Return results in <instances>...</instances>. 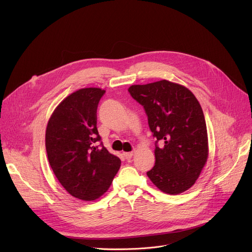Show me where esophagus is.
Wrapping results in <instances>:
<instances>
[{"mask_svg":"<svg viewBox=\"0 0 252 252\" xmlns=\"http://www.w3.org/2000/svg\"><path fill=\"white\" fill-rule=\"evenodd\" d=\"M123 155L125 156L126 159H131V158H132V156L134 155V153L133 152H128V153H123Z\"/></svg>","mask_w":252,"mask_h":252,"instance_id":"34e87169","label":"esophagus"}]
</instances>
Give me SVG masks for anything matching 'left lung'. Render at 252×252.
I'll use <instances>...</instances> for the list:
<instances>
[{
    "label": "left lung",
    "mask_w": 252,
    "mask_h": 252,
    "mask_svg": "<svg viewBox=\"0 0 252 252\" xmlns=\"http://www.w3.org/2000/svg\"><path fill=\"white\" fill-rule=\"evenodd\" d=\"M128 91L143 105L154 136L156 163L147 172L165 194L178 195L193 187L208 159V135L202 107L189 89L167 80L132 85Z\"/></svg>",
    "instance_id": "8db88e82"
}]
</instances>
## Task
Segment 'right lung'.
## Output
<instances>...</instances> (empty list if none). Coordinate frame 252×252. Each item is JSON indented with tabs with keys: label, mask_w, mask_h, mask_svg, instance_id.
<instances>
[{
	"label": "right lung",
	"mask_w": 252,
	"mask_h": 252,
	"mask_svg": "<svg viewBox=\"0 0 252 252\" xmlns=\"http://www.w3.org/2000/svg\"><path fill=\"white\" fill-rule=\"evenodd\" d=\"M105 90L82 88L59 103L46 127L48 161L69 195L94 201L109 189L121 160L103 146L96 127V110Z\"/></svg>",
	"instance_id": "obj_1"
}]
</instances>
